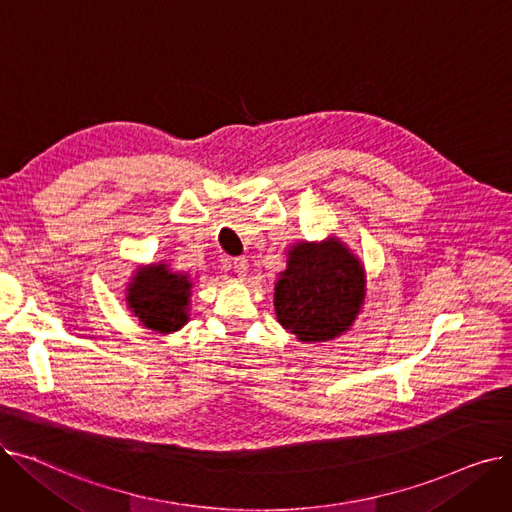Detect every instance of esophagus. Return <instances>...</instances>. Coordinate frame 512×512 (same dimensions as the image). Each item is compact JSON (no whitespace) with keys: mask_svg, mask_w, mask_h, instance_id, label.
<instances>
[{"mask_svg":"<svg viewBox=\"0 0 512 512\" xmlns=\"http://www.w3.org/2000/svg\"><path fill=\"white\" fill-rule=\"evenodd\" d=\"M232 267H234V272H236L238 278H245L247 270H249V261L245 257H234Z\"/></svg>","mask_w":512,"mask_h":512,"instance_id":"esophagus-1","label":"esophagus"}]
</instances>
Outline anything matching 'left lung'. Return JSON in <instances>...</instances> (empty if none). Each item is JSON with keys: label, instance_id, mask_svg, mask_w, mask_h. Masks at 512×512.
Returning <instances> with one entry per match:
<instances>
[{"label": "left lung", "instance_id": "obj_1", "mask_svg": "<svg viewBox=\"0 0 512 512\" xmlns=\"http://www.w3.org/2000/svg\"><path fill=\"white\" fill-rule=\"evenodd\" d=\"M365 270L338 238L290 247L280 272L274 307L280 326L301 342L342 336L365 301Z\"/></svg>", "mask_w": 512, "mask_h": 512}]
</instances>
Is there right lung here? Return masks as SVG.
Here are the masks:
<instances>
[{
	"instance_id": "add662e5",
	"label": "right lung",
	"mask_w": 512,
	"mask_h": 512,
	"mask_svg": "<svg viewBox=\"0 0 512 512\" xmlns=\"http://www.w3.org/2000/svg\"><path fill=\"white\" fill-rule=\"evenodd\" d=\"M191 288L193 282L186 274L172 272L168 263H151L130 278L126 303L145 328L170 334L188 321Z\"/></svg>"
}]
</instances>
